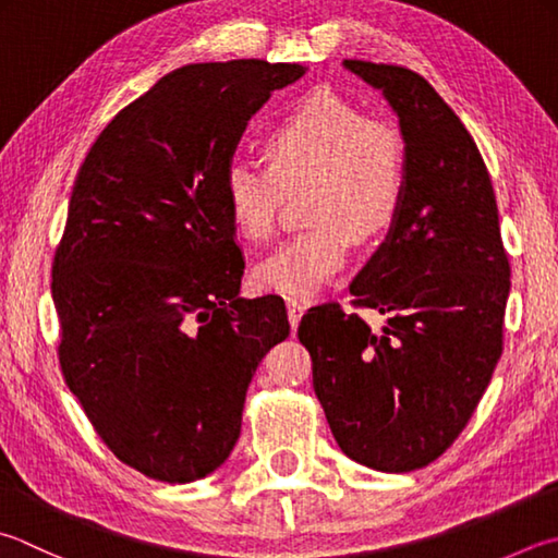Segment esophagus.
Segmentation results:
<instances>
[{
    "instance_id": "34e87169",
    "label": "esophagus",
    "mask_w": 558,
    "mask_h": 558,
    "mask_svg": "<svg viewBox=\"0 0 558 558\" xmlns=\"http://www.w3.org/2000/svg\"><path fill=\"white\" fill-rule=\"evenodd\" d=\"M287 311H289V323H291V330H296L299 328V323H301V315H303V308L299 301H293V299H289L287 301Z\"/></svg>"
}]
</instances>
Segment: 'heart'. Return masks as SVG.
Segmentation results:
<instances>
[{
	"label": "heart",
	"instance_id": "obj_1",
	"mask_svg": "<svg viewBox=\"0 0 558 558\" xmlns=\"http://www.w3.org/2000/svg\"><path fill=\"white\" fill-rule=\"evenodd\" d=\"M267 167L233 160L223 196L235 228L252 243L277 233L289 192H306L311 226L287 240L255 271L265 291L308 299L328 283L352 243H372L393 228L408 189L401 131L372 121L332 92H311L262 141Z\"/></svg>",
	"mask_w": 558,
	"mask_h": 558
}]
</instances>
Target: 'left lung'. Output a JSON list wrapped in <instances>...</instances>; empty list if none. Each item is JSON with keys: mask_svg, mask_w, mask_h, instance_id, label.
<instances>
[{"mask_svg": "<svg viewBox=\"0 0 558 558\" xmlns=\"http://www.w3.org/2000/svg\"><path fill=\"white\" fill-rule=\"evenodd\" d=\"M381 89L408 148L403 208L356 275V308L388 315L372 330L340 303L301 318L313 388L332 437L360 464L405 474L454 445L502 354L510 262L490 174L471 133L425 77L344 60Z\"/></svg>", "mask_w": 558, "mask_h": 558, "instance_id": "left-lung-1", "label": "left lung"}]
</instances>
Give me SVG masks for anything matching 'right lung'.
Masks as SVG:
<instances>
[{"label": "right lung", "instance_id": "obj_1", "mask_svg": "<svg viewBox=\"0 0 558 558\" xmlns=\"http://www.w3.org/2000/svg\"><path fill=\"white\" fill-rule=\"evenodd\" d=\"M296 62H194L94 141L52 259L58 360L116 457L192 483L233 451L252 374L289 338L279 296L240 299L223 174L250 116Z\"/></svg>", "mask_w": 558, "mask_h": 558}]
</instances>
